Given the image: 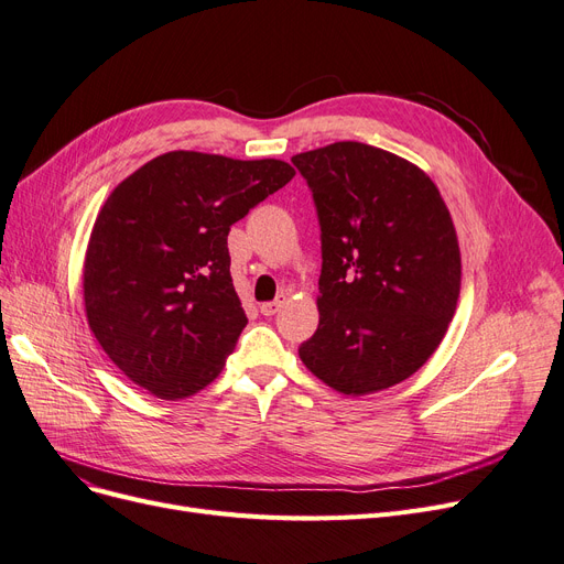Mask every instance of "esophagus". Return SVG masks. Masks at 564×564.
I'll list each match as a JSON object with an SVG mask.
<instances>
[{
	"mask_svg": "<svg viewBox=\"0 0 564 564\" xmlns=\"http://www.w3.org/2000/svg\"><path fill=\"white\" fill-rule=\"evenodd\" d=\"M285 304V295H281V297H276L274 302H264V304H260V313L262 315H276L279 311H281V306Z\"/></svg>",
	"mask_w": 564,
	"mask_h": 564,
	"instance_id": "obj_1",
	"label": "esophagus"
}]
</instances>
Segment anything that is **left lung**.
Listing matches in <instances>:
<instances>
[{
    "instance_id": "obj_1",
    "label": "left lung",
    "mask_w": 564,
    "mask_h": 564,
    "mask_svg": "<svg viewBox=\"0 0 564 564\" xmlns=\"http://www.w3.org/2000/svg\"><path fill=\"white\" fill-rule=\"evenodd\" d=\"M321 221V325L300 346L306 369L364 397L420 371L460 292L449 209L414 163L364 142L292 156Z\"/></svg>"
}]
</instances>
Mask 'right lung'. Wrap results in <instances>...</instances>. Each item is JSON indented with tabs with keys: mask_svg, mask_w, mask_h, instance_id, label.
Wrapping results in <instances>:
<instances>
[{
	"mask_svg": "<svg viewBox=\"0 0 564 564\" xmlns=\"http://www.w3.org/2000/svg\"><path fill=\"white\" fill-rule=\"evenodd\" d=\"M292 177L276 159L167 152L108 195L85 256V311L129 380L175 401L224 371L247 327L230 276V226Z\"/></svg>",
	"mask_w": 564,
	"mask_h": 564,
	"instance_id": "right-lung-1",
	"label": "right lung"
}]
</instances>
